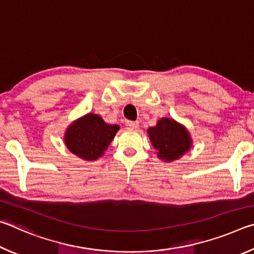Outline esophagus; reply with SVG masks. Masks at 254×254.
<instances>
[{
  "instance_id": "obj_1",
  "label": "esophagus",
  "mask_w": 254,
  "mask_h": 254,
  "mask_svg": "<svg viewBox=\"0 0 254 254\" xmlns=\"http://www.w3.org/2000/svg\"><path fill=\"white\" fill-rule=\"evenodd\" d=\"M126 126L127 128H132V130H134V128L139 127V122L137 121H127Z\"/></svg>"
}]
</instances>
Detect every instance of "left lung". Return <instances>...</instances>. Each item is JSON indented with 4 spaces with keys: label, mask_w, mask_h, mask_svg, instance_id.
Here are the masks:
<instances>
[{
    "label": "left lung",
    "mask_w": 254,
    "mask_h": 254,
    "mask_svg": "<svg viewBox=\"0 0 254 254\" xmlns=\"http://www.w3.org/2000/svg\"><path fill=\"white\" fill-rule=\"evenodd\" d=\"M148 134L158 157L173 161L190 148V136L186 128L171 119H161L156 127L148 128Z\"/></svg>",
    "instance_id": "obj_1"
}]
</instances>
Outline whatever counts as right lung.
I'll return each mask as SVG.
<instances>
[{
	"label": "right lung",
	"instance_id": "obj_1",
	"mask_svg": "<svg viewBox=\"0 0 254 254\" xmlns=\"http://www.w3.org/2000/svg\"><path fill=\"white\" fill-rule=\"evenodd\" d=\"M119 128V126L107 124L101 117L91 113L68 127L65 142L76 156L89 161L96 160L103 156Z\"/></svg>",
	"mask_w": 254,
	"mask_h": 254
}]
</instances>
